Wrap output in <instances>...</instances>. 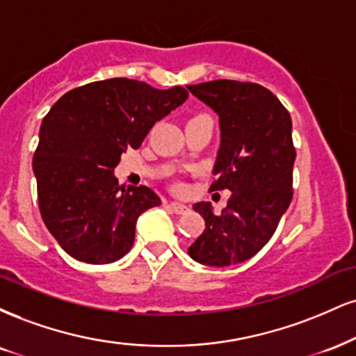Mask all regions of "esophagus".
Returning <instances> with one entry per match:
<instances>
[{"mask_svg":"<svg viewBox=\"0 0 356 356\" xmlns=\"http://www.w3.org/2000/svg\"><path fill=\"white\" fill-rule=\"evenodd\" d=\"M169 207L172 209L175 213H186L187 211H189V207H187V205L181 204V202H170Z\"/></svg>","mask_w":356,"mask_h":356,"instance_id":"esophagus-1","label":"esophagus"}]
</instances>
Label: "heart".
<instances>
[{
  "instance_id": "b5f03b06",
  "label": "heart",
  "mask_w": 356,
  "mask_h": 356,
  "mask_svg": "<svg viewBox=\"0 0 356 356\" xmlns=\"http://www.w3.org/2000/svg\"><path fill=\"white\" fill-rule=\"evenodd\" d=\"M182 189H184V187H182V186H181V187H179V191H182Z\"/></svg>"
}]
</instances>
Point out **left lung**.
I'll return each instance as SVG.
<instances>
[{"mask_svg": "<svg viewBox=\"0 0 356 356\" xmlns=\"http://www.w3.org/2000/svg\"><path fill=\"white\" fill-rule=\"evenodd\" d=\"M219 114L220 149L209 191L232 192L222 213L194 204L204 232L187 248L195 262L229 267L254 257L275 234L293 195L292 119L264 86L217 79L187 86Z\"/></svg>", "mask_w": 356, "mask_h": 356, "instance_id": "left-lung-1", "label": "left lung"}]
</instances>
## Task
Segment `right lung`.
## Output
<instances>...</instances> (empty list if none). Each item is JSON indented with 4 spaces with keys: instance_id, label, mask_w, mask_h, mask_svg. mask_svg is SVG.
I'll list each match as a JSON object with an SVG mask.
<instances>
[{
    "instance_id": "obj_1",
    "label": "right lung",
    "mask_w": 356,
    "mask_h": 356,
    "mask_svg": "<svg viewBox=\"0 0 356 356\" xmlns=\"http://www.w3.org/2000/svg\"><path fill=\"white\" fill-rule=\"evenodd\" d=\"M181 86L161 89L127 78L71 89L44 115L33 157L42 222L66 254L111 264L131 250L136 222L161 205L145 186L114 177L126 149L140 147L152 126L182 104Z\"/></svg>"
}]
</instances>
